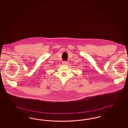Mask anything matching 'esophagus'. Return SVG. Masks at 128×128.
<instances>
[{
  "label": "esophagus",
  "mask_w": 128,
  "mask_h": 128,
  "mask_svg": "<svg viewBox=\"0 0 128 128\" xmlns=\"http://www.w3.org/2000/svg\"><path fill=\"white\" fill-rule=\"evenodd\" d=\"M68 63V62L66 61H63V64H67Z\"/></svg>",
  "instance_id": "1"
}]
</instances>
